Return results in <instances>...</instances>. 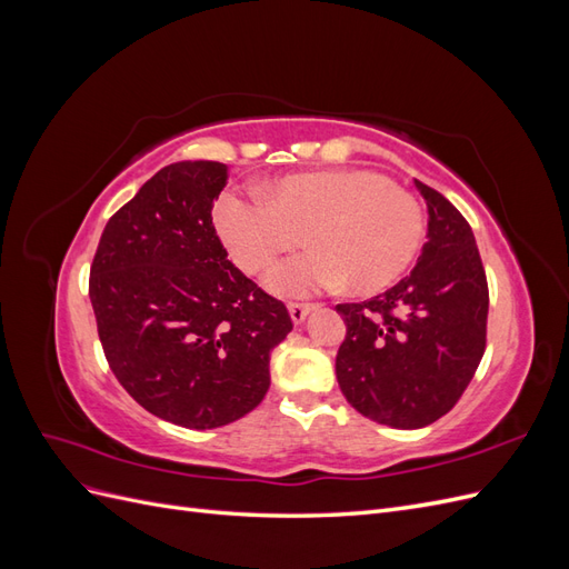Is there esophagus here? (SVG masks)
<instances>
[{
	"label": "esophagus",
	"instance_id": "obj_1",
	"mask_svg": "<svg viewBox=\"0 0 569 569\" xmlns=\"http://www.w3.org/2000/svg\"><path fill=\"white\" fill-rule=\"evenodd\" d=\"M313 303H289V316L295 320V325H301L306 320V316L313 311Z\"/></svg>",
	"mask_w": 569,
	"mask_h": 569
}]
</instances>
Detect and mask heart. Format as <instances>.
Wrapping results in <instances>:
<instances>
[{
	"mask_svg": "<svg viewBox=\"0 0 569 569\" xmlns=\"http://www.w3.org/2000/svg\"><path fill=\"white\" fill-rule=\"evenodd\" d=\"M263 198L222 194L216 230L234 263L249 274L295 249L303 234L316 247L287 258L268 274L284 297L337 287L377 291L416 261L425 237L418 199L372 170H318L263 187Z\"/></svg>",
	"mask_w": 569,
	"mask_h": 569,
	"instance_id": "obj_1",
	"label": "heart"
}]
</instances>
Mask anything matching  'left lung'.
<instances>
[{
    "label": "left lung",
    "instance_id": "left-lung-1",
    "mask_svg": "<svg viewBox=\"0 0 569 569\" xmlns=\"http://www.w3.org/2000/svg\"><path fill=\"white\" fill-rule=\"evenodd\" d=\"M427 201V242L408 278L370 301L339 303L347 337L337 382L380 425L420 429L449 412L487 349L489 284L470 222L437 189Z\"/></svg>",
    "mask_w": 569,
    "mask_h": 569
}]
</instances>
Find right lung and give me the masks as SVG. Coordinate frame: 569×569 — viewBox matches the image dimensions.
I'll use <instances>...</instances> for the list:
<instances>
[{
	"mask_svg": "<svg viewBox=\"0 0 569 569\" xmlns=\"http://www.w3.org/2000/svg\"><path fill=\"white\" fill-rule=\"evenodd\" d=\"M218 161H180L147 180L101 232L90 301L116 380L153 416L187 429L234 422L263 401L287 306L228 261L213 201Z\"/></svg>",
	"mask_w": 569,
	"mask_h": 569,
	"instance_id": "right-lung-1",
	"label": "right lung"
}]
</instances>
